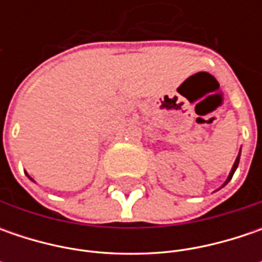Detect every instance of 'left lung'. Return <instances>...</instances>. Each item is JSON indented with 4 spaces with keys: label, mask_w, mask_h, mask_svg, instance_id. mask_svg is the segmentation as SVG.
Returning <instances> with one entry per match:
<instances>
[{
    "label": "left lung",
    "mask_w": 262,
    "mask_h": 262,
    "mask_svg": "<svg viewBox=\"0 0 262 262\" xmlns=\"http://www.w3.org/2000/svg\"><path fill=\"white\" fill-rule=\"evenodd\" d=\"M239 159H241V150H239V155H237L236 160H235V163H233V166H232V170H230V173H229V176H227L226 182H225V184H223V186L226 185L227 182H229V181H230V179H232V176H233V173H235V170H236L237 165H239Z\"/></svg>",
    "instance_id": "1"
}]
</instances>
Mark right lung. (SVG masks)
<instances>
[{"label": "right lung", "mask_w": 262, "mask_h": 262, "mask_svg": "<svg viewBox=\"0 0 262 262\" xmlns=\"http://www.w3.org/2000/svg\"><path fill=\"white\" fill-rule=\"evenodd\" d=\"M26 175H27V173H26ZM27 176H29V175H27ZM29 179H32V178H30V176H29ZM32 181H33V179H32Z\"/></svg>", "instance_id": "add662e5"}]
</instances>
